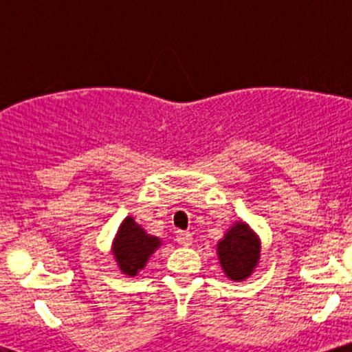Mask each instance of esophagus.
<instances>
[{
    "instance_id": "34e87169",
    "label": "esophagus",
    "mask_w": 352,
    "mask_h": 352,
    "mask_svg": "<svg viewBox=\"0 0 352 352\" xmlns=\"http://www.w3.org/2000/svg\"><path fill=\"white\" fill-rule=\"evenodd\" d=\"M192 233L190 232H184V230H177L175 232V241L182 246H188L192 243Z\"/></svg>"
}]
</instances>
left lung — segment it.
Masks as SVG:
<instances>
[{
    "mask_svg": "<svg viewBox=\"0 0 352 352\" xmlns=\"http://www.w3.org/2000/svg\"><path fill=\"white\" fill-rule=\"evenodd\" d=\"M218 258L223 272L233 281H241L252 274L260 258V241L245 223H236L221 241H218Z\"/></svg>",
    "mask_w": 352,
    "mask_h": 352,
    "instance_id": "left-lung-1",
    "label": "left lung"
}]
</instances>
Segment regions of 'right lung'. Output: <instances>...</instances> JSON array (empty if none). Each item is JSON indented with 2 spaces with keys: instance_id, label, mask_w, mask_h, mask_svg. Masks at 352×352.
Segmentation results:
<instances>
[{
  "instance_id": "add662e5",
  "label": "right lung",
  "mask_w": 352,
  "mask_h": 352,
  "mask_svg": "<svg viewBox=\"0 0 352 352\" xmlns=\"http://www.w3.org/2000/svg\"><path fill=\"white\" fill-rule=\"evenodd\" d=\"M160 240L157 236L147 235L134 218L127 217L120 225L119 233L114 241V256L122 273L129 276H135L139 270H142L147 258L159 248Z\"/></svg>"
}]
</instances>
